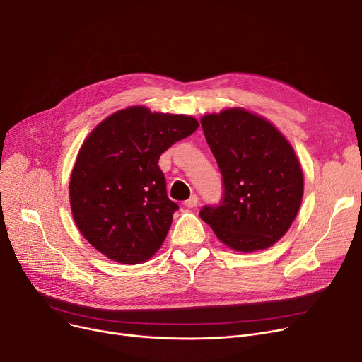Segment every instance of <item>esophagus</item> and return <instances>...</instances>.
<instances>
[{
    "label": "esophagus",
    "instance_id": "esophagus-1",
    "mask_svg": "<svg viewBox=\"0 0 362 362\" xmlns=\"http://www.w3.org/2000/svg\"><path fill=\"white\" fill-rule=\"evenodd\" d=\"M198 197L197 195H192L191 198H189V199H186L183 204H185V206H187V208H195L197 205H198Z\"/></svg>",
    "mask_w": 362,
    "mask_h": 362
}]
</instances>
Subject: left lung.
Segmentation results:
<instances>
[{
  "mask_svg": "<svg viewBox=\"0 0 362 362\" xmlns=\"http://www.w3.org/2000/svg\"><path fill=\"white\" fill-rule=\"evenodd\" d=\"M201 126L221 173L218 204L199 217L240 252L265 250L289 230L300 206L303 177L289 142L267 120L240 108L208 114Z\"/></svg>",
  "mask_w": 362,
  "mask_h": 362,
  "instance_id": "obj_1",
  "label": "left lung"
}]
</instances>
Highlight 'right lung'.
<instances>
[{
	"instance_id": "right-lung-1",
	"label": "right lung",
	"mask_w": 362,
	"mask_h": 362,
	"mask_svg": "<svg viewBox=\"0 0 362 362\" xmlns=\"http://www.w3.org/2000/svg\"><path fill=\"white\" fill-rule=\"evenodd\" d=\"M198 126L182 114L130 107L92 130L71 171L70 205L93 248L122 264L160 250L179 205L167 197L158 160Z\"/></svg>"
}]
</instances>
